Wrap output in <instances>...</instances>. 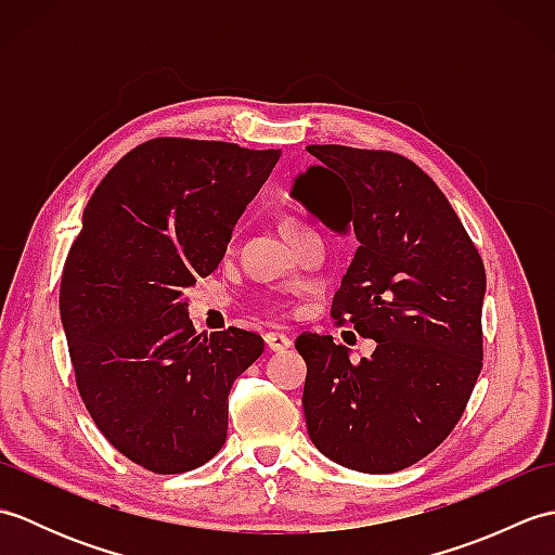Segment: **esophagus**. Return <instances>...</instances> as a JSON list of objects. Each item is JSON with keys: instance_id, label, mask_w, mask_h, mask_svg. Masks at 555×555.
<instances>
[{"instance_id": "34e87169", "label": "esophagus", "mask_w": 555, "mask_h": 555, "mask_svg": "<svg viewBox=\"0 0 555 555\" xmlns=\"http://www.w3.org/2000/svg\"><path fill=\"white\" fill-rule=\"evenodd\" d=\"M264 344H267V348H269V350L279 352V350H286V348H291V338H288L286 334L269 332V334L264 336Z\"/></svg>"}]
</instances>
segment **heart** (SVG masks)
Listing matches in <instances>:
<instances>
[{
    "instance_id": "obj_1",
    "label": "heart",
    "mask_w": 555,
    "mask_h": 555,
    "mask_svg": "<svg viewBox=\"0 0 555 555\" xmlns=\"http://www.w3.org/2000/svg\"><path fill=\"white\" fill-rule=\"evenodd\" d=\"M298 227H302V223H300L298 219H286V223H284V231H291V229H298Z\"/></svg>"
}]
</instances>
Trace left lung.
<instances>
[{"mask_svg":"<svg viewBox=\"0 0 555 555\" xmlns=\"http://www.w3.org/2000/svg\"><path fill=\"white\" fill-rule=\"evenodd\" d=\"M308 152L320 164L298 176L291 195L360 241L332 317L376 340L372 358L352 364L332 336H298L308 434L338 465L398 473L453 431L473 396L485 358V262L415 162L346 145Z\"/></svg>","mask_w":555,"mask_h":555,"instance_id":"left-lung-1","label":"left lung"}]
</instances>
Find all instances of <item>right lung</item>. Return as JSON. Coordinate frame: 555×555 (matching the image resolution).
I'll list each match as a JSON object with an SVG mask.
<instances>
[{
  "label": "right lung",
  "instance_id": "obj_1",
  "mask_svg": "<svg viewBox=\"0 0 555 555\" xmlns=\"http://www.w3.org/2000/svg\"><path fill=\"white\" fill-rule=\"evenodd\" d=\"M281 150L155 138L104 176L66 257L59 310L78 393L116 451L155 475L215 457L233 382L264 340L197 334L185 288L221 262Z\"/></svg>",
  "mask_w": 555,
  "mask_h": 555
}]
</instances>
